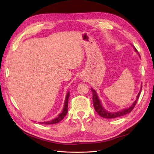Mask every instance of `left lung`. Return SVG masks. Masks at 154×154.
<instances>
[{
	"instance_id": "left-lung-1",
	"label": "left lung",
	"mask_w": 154,
	"mask_h": 154,
	"mask_svg": "<svg viewBox=\"0 0 154 154\" xmlns=\"http://www.w3.org/2000/svg\"><path fill=\"white\" fill-rule=\"evenodd\" d=\"M134 50L136 52H138L136 48H134ZM142 87H141V89H140V91L139 92L138 96H137L136 100L134 101V103L132 104V106H130L129 108H127V109H123L122 110L119 111V112H107V111L102 106V104H101L100 101L99 99V97H98L96 91L91 88V91L93 92V106L94 108V110H95L96 112L99 114L100 116L105 118V119H114V118L120 117L125 115L126 114H128L134 109V108L135 105L136 104L137 101L138 100V97L140 94V92H141L142 91Z\"/></svg>"
}]
</instances>
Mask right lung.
<instances>
[{"instance_id": "add662e5", "label": "right lung", "mask_w": 154, "mask_h": 154, "mask_svg": "<svg viewBox=\"0 0 154 154\" xmlns=\"http://www.w3.org/2000/svg\"><path fill=\"white\" fill-rule=\"evenodd\" d=\"M69 97V93H67L66 98H65V104H64V107L63 111L61 114H60V115L58 116V117L55 118L54 120L48 121V122H40L42 124H57L59 122H60L61 120L63 119V118L66 115L67 113V109H68V99Z\"/></svg>"}]
</instances>
